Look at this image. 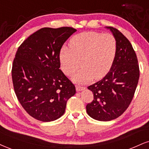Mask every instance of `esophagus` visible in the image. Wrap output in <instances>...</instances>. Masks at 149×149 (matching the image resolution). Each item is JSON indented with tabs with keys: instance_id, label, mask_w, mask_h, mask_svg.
Masks as SVG:
<instances>
[{
	"instance_id": "esophagus-1",
	"label": "esophagus",
	"mask_w": 149,
	"mask_h": 149,
	"mask_svg": "<svg viewBox=\"0 0 149 149\" xmlns=\"http://www.w3.org/2000/svg\"><path fill=\"white\" fill-rule=\"evenodd\" d=\"M84 89H85V88H84V87H81V86H76V91H77V92L81 91H83V90H84Z\"/></svg>"
}]
</instances>
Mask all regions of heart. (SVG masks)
<instances>
[{"instance_id": "1", "label": "heart", "mask_w": 149, "mask_h": 149, "mask_svg": "<svg viewBox=\"0 0 149 149\" xmlns=\"http://www.w3.org/2000/svg\"><path fill=\"white\" fill-rule=\"evenodd\" d=\"M117 41L109 33L85 32L71 38L70 47L63 46L59 52L61 68L67 76H71L79 67L82 68L72 77L74 83L85 84L93 78L100 79L111 70L116 57Z\"/></svg>"}]
</instances>
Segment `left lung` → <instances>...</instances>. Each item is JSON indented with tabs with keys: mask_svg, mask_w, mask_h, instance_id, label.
Listing matches in <instances>:
<instances>
[{
	"mask_svg": "<svg viewBox=\"0 0 149 149\" xmlns=\"http://www.w3.org/2000/svg\"><path fill=\"white\" fill-rule=\"evenodd\" d=\"M107 28L117 41L116 57L108 74L88 87L94 98L86 106L89 116L104 122L116 119L126 111L133 100L139 77L138 61L131 43L116 28Z\"/></svg>",
	"mask_w": 149,
	"mask_h": 149,
	"instance_id": "1",
	"label": "left lung"
}]
</instances>
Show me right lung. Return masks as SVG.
<instances>
[{
	"label": "right lung",
	"mask_w": 149,
	"mask_h": 149,
	"mask_svg": "<svg viewBox=\"0 0 149 149\" xmlns=\"http://www.w3.org/2000/svg\"><path fill=\"white\" fill-rule=\"evenodd\" d=\"M76 29L43 27L23 42L14 58L12 77L20 104L41 122L56 120L65 113L75 86L59 69V52Z\"/></svg>",
	"instance_id": "1"
}]
</instances>
